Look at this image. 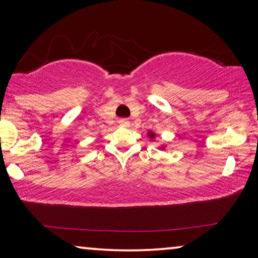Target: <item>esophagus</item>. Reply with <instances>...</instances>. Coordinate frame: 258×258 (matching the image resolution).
<instances>
[{
  "instance_id": "obj_1",
  "label": "esophagus",
  "mask_w": 258,
  "mask_h": 258,
  "mask_svg": "<svg viewBox=\"0 0 258 258\" xmlns=\"http://www.w3.org/2000/svg\"><path fill=\"white\" fill-rule=\"evenodd\" d=\"M118 123H119V125L121 126V127H128V126H130V119L128 118H120Z\"/></svg>"
}]
</instances>
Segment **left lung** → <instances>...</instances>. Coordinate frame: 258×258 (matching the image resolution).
I'll use <instances>...</instances> for the list:
<instances>
[{"label": "left lung", "mask_w": 258, "mask_h": 258, "mask_svg": "<svg viewBox=\"0 0 258 258\" xmlns=\"http://www.w3.org/2000/svg\"><path fill=\"white\" fill-rule=\"evenodd\" d=\"M149 137H150L151 139H154V138H155V134H154V133H151V132H150V133H149Z\"/></svg>", "instance_id": "obj_1"}]
</instances>
